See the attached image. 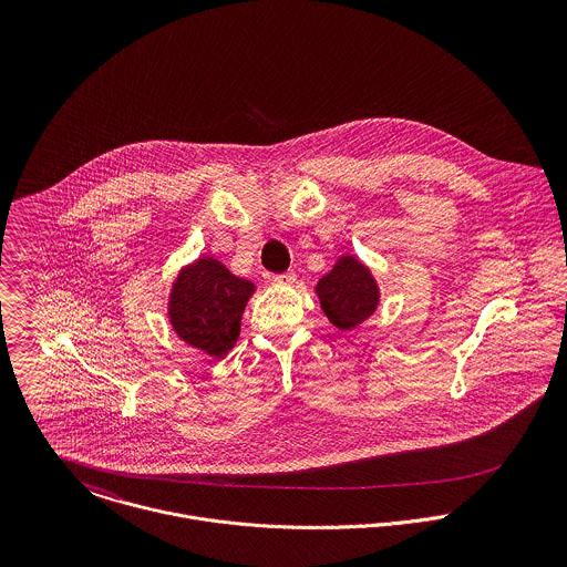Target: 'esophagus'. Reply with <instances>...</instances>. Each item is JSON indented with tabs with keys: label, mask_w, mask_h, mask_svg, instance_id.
I'll return each instance as SVG.
<instances>
[{
	"label": "esophagus",
	"mask_w": 567,
	"mask_h": 567,
	"mask_svg": "<svg viewBox=\"0 0 567 567\" xmlns=\"http://www.w3.org/2000/svg\"><path fill=\"white\" fill-rule=\"evenodd\" d=\"M270 281H272L275 286H292V284L297 281V275H295L292 270H288V272H281V275H272Z\"/></svg>",
	"instance_id": "34e87169"
}]
</instances>
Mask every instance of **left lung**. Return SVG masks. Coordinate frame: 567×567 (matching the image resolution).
Here are the masks:
<instances>
[{
    "label": "left lung",
    "mask_w": 567,
    "mask_h": 567,
    "mask_svg": "<svg viewBox=\"0 0 567 567\" xmlns=\"http://www.w3.org/2000/svg\"><path fill=\"white\" fill-rule=\"evenodd\" d=\"M327 319L340 329H351L367 321L380 301L378 286L364 264L344 255L317 286Z\"/></svg>",
    "instance_id": "obj_1"
}]
</instances>
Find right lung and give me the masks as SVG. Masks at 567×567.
I'll list each match as a JSON object with an SVG mask.
<instances>
[{"label":"right lung","mask_w":567,"mask_h":567,"mask_svg":"<svg viewBox=\"0 0 567 567\" xmlns=\"http://www.w3.org/2000/svg\"><path fill=\"white\" fill-rule=\"evenodd\" d=\"M255 286L205 257L181 270L169 295V323L187 344L225 355L240 336L246 301Z\"/></svg>","instance_id":"right-lung-1"}]
</instances>
